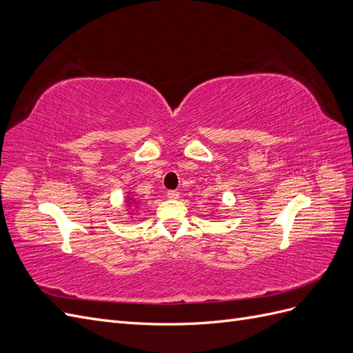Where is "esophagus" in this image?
I'll return each mask as SVG.
<instances>
[{
	"label": "esophagus",
	"instance_id": "1",
	"mask_svg": "<svg viewBox=\"0 0 353 353\" xmlns=\"http://www.w3.org/2000/svg\"><path fill=\"white\" fill-rule=\"evenodd\" d=\"M168 199L178 200L179 199V193H178V191H168Z\"/></svg>",
	"mask_w": 353,
	"mask_h": 353
}]
</instances>
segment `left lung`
<instances>
[{
  "mask_svg": "<svg viewBox=\"0 0 353 353\" xmlns=\"http://www.w3.org/2000/svg\"><path fill=\"white\" fill-rule=\"evenodd\" d=\"M212 215H213V213H212Z\"/></svg>",
  "mask_w": 353,
  "mask_h": 353,
  "instance_id": "obj_1",
  "label": "left lung"
}]
</instances>
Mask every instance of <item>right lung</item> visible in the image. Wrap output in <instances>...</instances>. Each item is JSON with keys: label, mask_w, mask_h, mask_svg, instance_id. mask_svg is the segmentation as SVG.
Here are the masks:
<instances>
[{"label": "right lung", "mask_w": 353, "mask_h": 353, "mask_svg": "<svg viewBox=\"0 0 353 353\" xmlns=\"http://www.w3.org/2000/svg\"><path fill=\"white\" fill-rule=\"evenodd\" d=\"M138 208H140V201H138V200L134 197L132 193H130V191H128V196L125 197V209H126V212H128V216H130V218L132 219L134 212H135Z\"/></svg>", "instance_id": "obj_1"}]
</instances>
